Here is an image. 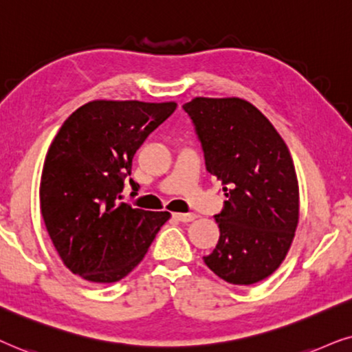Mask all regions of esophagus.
<instances>
[{"label": "esophagus", "mask_w": 352, "mask_h": 352, "mask_svg": "<svg viewBox=\"0 0 352 352\" xmlns=\"http://www.w3.org/2000/svg\"><path fill=\"white\" fill-rule=\"evenodd\" d=\"M196 217H198L196 214H182V212L173 214V219L179 220V222H193Z\"/></svg>", "instance_id": "1"}]
</instances>
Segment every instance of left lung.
Masks as SVG:
<instances>
[{
    "label": "left lung",
    "mask_w": 352,
    "mask_h": 352,
    "mask_svg": "<svg viewBox=\"0 0 352 352\" xmlns=\"http://www.w3.org/2000/svg\"><path fill=\"white\" fill-rule=\"evenodd\" d=\"M203 144L206 167L222 182L220 236L204 264L232 285H252L287 257L299 220L289 149L270 120L241 98H193L184 104Z\"/></svg>",
    "instance_id": "left-lung-1"
}]
</instances>
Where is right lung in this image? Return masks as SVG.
Instances as JSON below:
<instances>
[{"instance_id":"add662e5","label":"right lung","mask_w":352,"mask_h":352,"mask_svg":"<svg viewBox=\"0 0 352 352\" xmlns=\"http://www.w3.org/2000/svg\"><path fill=\"white\" fill-rule=\"evenodd\" d=\"M175 107L173 101L95 100L59 129L41 172L40 209L72 274L93 283L119 282L143 261L170 219V212L119 203V193L137 149Z\"/></svg>"}]
</instances>
